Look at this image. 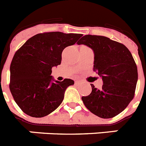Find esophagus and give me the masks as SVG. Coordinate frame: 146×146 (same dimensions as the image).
Masks as SVG:
<instances>
[{"label":"esophagus","mask_w":146,"mask_h":146,"mask_svg":"<svg viewBox=\"0 0 146 146\" xmlns=\"http://www.w3.org/2000/svg\"><path fill=\"white\" fill-rule=\"evenodd\" d=\"M80 82H80V81H76L75 82V84H79V83H80Z\"/></svg>","instance_id":"34e87169"}]
</instances>
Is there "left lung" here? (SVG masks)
<instances>
[{
    "mask_svg": "<svg viewBox=\"0 0 146 146\" xmlns=\"http://www.w3.org/2000/svg\"><path fill=\"white\" fill-rule=\"evenodd\" d=\"M78 45L88 46L94 54V71L102 78L103 86L82 100L88 110L102 118H110L122 112L134 97L138 80L137 67L124 45L106 36L85 35Z\"/></svg>",
    "mask_w": 146,
    "mask_h": 146,
    "instance_id": "1",
    "label": "left lung"
}]
</instances>
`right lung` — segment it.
<instances>
[{
	"mask_svg": "<svg viewBox=\"0 0 146 146\" xmlns=\"http://www.w3.org/2000/svg\"><path fill=\"white\" fill-rule=\"evenodd\" d=\"M82 34L48 32L28 39L15 53L10 64L9 89L25 114L41 118L62 103L65 91L74 81L53 78L52 68L61 63L64 48L74 45Z\"/></svg>",
	"mask_w": 146,
	"mask_h": 146,
	"instance_id": "right-lung-1",
	"label": "right lung"
}]
</instances>
